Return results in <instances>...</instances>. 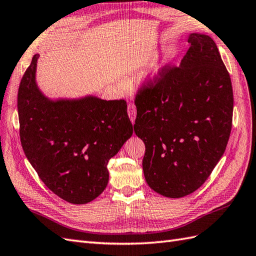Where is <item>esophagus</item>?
I'll use <instances>...</instances> for the list:
<instances>
[{
  "mask_svg": "<svg viewBox=\"0 0 256 256\" xmlns=\"http://www.w3.org/2000/svg\"><path fill=\"white\" fill-rule=\"evenodd\" d=\"M128 115L130 120L134 124V120H136V105L134 104H129L128 105Z\"/></svg>",
  "mask_w": 256,
  "mask_h": 256,
  "instance_id": "esophagus-1",
  "label": "esophagus"
}]
</instances>
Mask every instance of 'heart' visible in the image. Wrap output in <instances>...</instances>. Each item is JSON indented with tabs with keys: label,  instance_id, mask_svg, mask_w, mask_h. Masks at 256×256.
Returning <instances> with one entry per match:
<instances>
[{
	"label": "heart",
	"instance_id": "b5f03b06",
	"mask_svg": "<svg viewBox=\"0 0 256 256\" xmlns=\"http://www.w3.org/2000/svg\"><path fill=\"white\" fill-rule=\"evenodd\" d=\"M146 78H148V80H152L155 76H156V70H152V72H148L146 74Z\"/></svg>",
	"mask_w": 256,
	"mask_h": 256
}]
</instances>
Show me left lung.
<instances>
[{"mask_svg":"<svg viewBox=\"0 0 256 256\" xmlns=\"http://www.w3.org/2000/svg\"><path fill=\"white\" fill-rule=\"evenodd\" d=\"M179 67L164 66L142 82L134 132L146 144L150 188L182 198L206 182L225 152L232 126L229 72L210 36L191 34Z\"/></svg>","mask_w":256,"mask_h":256,"instance_id":"left-lung-1","label":"left lung"}]
</instances>
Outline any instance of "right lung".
Returning a JSON list of instances; mask_svg holds the SVG:
<instances>
[{
    "label": "right lung",
    "instance_id": "obj_1",
    "mask_svg": "<svg viewBox=\"0 0 256 256\" xmlns=\"http://www.w3.org/2000/svg\"><path fill=\"white\" fill-rule=\"evenodd\" d=\"M34 55L17 96L24 154L48 188L72 204L98 198L108 182V160L132 134L124 100L96 96L51 101L36 84Z\"/></svg>",
    "mask_w": 256,
    "mask_h": 256
}]
</instances>
